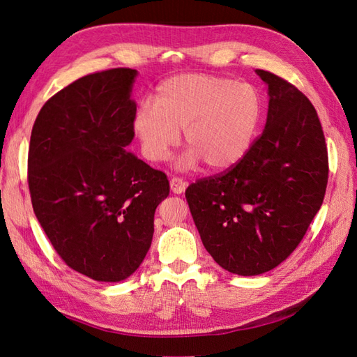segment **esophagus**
Returning <instances> with one entry per match:
<instances>
[{"mask_svg": "<svg viewBox=\"0 0 357 357\" xmlns=\"http://www.w3.org/2000/svg\"><path fill=\"white\" fill-rule=\"evenodd\" d=\"M169 188H171V190L174 192V193H177V195H180V193H183L186 190V188H188V183L183 180V178H178V177H174V178H171L169 180Z\"/></svg>", "mask_w": 357, "mask_h": 357, "instance_id": "esophagus-1", "label": "esophagus"}]
</instances>
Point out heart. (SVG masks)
Returning a JSON list of instances; mask_svg holds the SVG:
<instances>
[{
	"instance_id": "obj_1",
	"label": "heart",
	"mask_w": 357,
	"mask_h": 357,
	"mask_svg": "<svg viewBox=\"0 0 357 357\" xmlns=\"http://www.w3.org/2000/svg\"><path fill=\"white\" fill-rule=\"evenodd\" d=\"M262 121V98L248 83L210 74H181L159 86L156 102L143 101L134 117V131L146 158L168 159L185 129L189 147L183 169L205 162L211 171L235 167L252 149Z\"/></svg>"
}]
</instances>
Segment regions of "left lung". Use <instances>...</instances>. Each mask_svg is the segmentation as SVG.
Segmentation results:
<instances>
[{"label": "left lung", "mask_w": 357, "mask_h": 357, "mask_svg": "<svg viewBox=\"0 0 357 357\" xmlns=\"http://www.w3.org/2000/svg\"><path fill=\"white\" fill-rule=\"evenodd\" d=\"M268 84L264 132L223 174L186 189L207 252L238 275L271 271L290 256L321 207L328 149L314 107L294 84L256 70Z\"/></svg>", "instance_id": "1"}]
</instances>
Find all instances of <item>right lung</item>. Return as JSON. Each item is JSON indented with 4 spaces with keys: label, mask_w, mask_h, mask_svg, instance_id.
Returning <instances> with one entry per match:
<instances>
[{
    "label": "right lung",
    "mask_w": 357,
    "mask_h": 357,
    "mask_svg": "<svg viewBox=\"0 0 357 357\" xmlns=\"http://www.w3.org/2000/svg\"><path fill=\"white\" fill-rule=\"evenodd\" d=\"M137 70L84 75L43 105L32 126V208L70 268L96 282L137 271L169 193L162 171L126 150L134 138Z\"/></svg>",
    "instance_id": "1"
}]
</instances>
